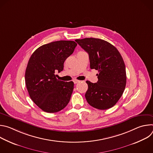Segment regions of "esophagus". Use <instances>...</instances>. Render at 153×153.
Segmentation results:
<instances>
[{
  "instance_id": "obj_1",
  "label": "esophagus",
  "mask_w": 153,
  "mask_h": 153,
  "mask_svg": "<svg viewBox=\"0 0 153 153\" xmlns=\"http://www.w3.org/2000/svg\"><path fill=\"white\" fill-rule=\"evenodd\" d=\"M80 82V80H73V82H74V84L78 83H79Z\"/></svg>"
}]
</instances>
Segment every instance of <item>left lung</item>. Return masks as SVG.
Wrapping results in <instances>:
<instances>
[{
    "instance_id": "left-lung-1",
    "label": "left lung",
    "mask_w": 153,
    "mask_h": 153,
    "mask_svg": "<svg viewBox=\"0 0 153 153\" xmlns=\"http://www.w3.org/2000/svg\"><path fill=\"white\" fill-rule=\"evenodd\" d=\"M75 41L89 55L90 68L98 70V81H86L88 88L85 98L93 107L106 110L116 104L126 82L124 61L117 49L104 40L85 38Z\"/></svg>"
}]
</instances>
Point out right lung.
Returning a JSON list of instances; mask_svg holds the SVG:
<instances>
[{
	"mask_svg": "<svg viewBox=\"0 0 153 153\" xmlns=\"http://www.w3.org/2000/svg\"><path fill=\"white\" fill-rule=\"evenodd\" d=\"M77 46L71 40L53 42L39 47L30 57L25 75V84L32 100L42 110L56 113L69 103L73 82L58 80L55 73L63 69V63Z\"/></svg>",
	"mask_w": 153,
	"mask_h": 153,
	"instance_id": "1",
	"label": "right lung"
}]
</instances>
